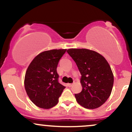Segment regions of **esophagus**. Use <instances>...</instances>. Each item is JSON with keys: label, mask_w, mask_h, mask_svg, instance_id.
Segmentation results:
<instances>
[{"label": "esophagus", "mask_w": 132, "mask_h": 132, "mask_svg": "<svg viewBox=\"0 0 132 132\" xmlns=\"http://www.w3.org/2000/svg\"><path fill=\"white\" fill-rule=\"evenodd\" d=\"M72 86V84H68V87H71Z\"/></svg>", "instance_id": "esophagus-1"}]
</instances>
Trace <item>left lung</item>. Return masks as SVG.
I'll list each match as a JSON object with an SVG mask.
<instances>
[{
	"instance_id": "1",
	"label": "left lung",
	"mask_w": 132,
	"mask_h": 132,
	"mask_svg": "<svg viewBox=\"0 0 132 132\" xmlns=\"http://www.w3.org/2000/svg\"><path fill=\"white\" fill-rule=\"evenodd\" d=\"M68 53L76 63L81 75L82 89L76 94L77 102L84 108L94 109L109 97L113 84V75L105 57L94 51L71 48Z\"/></svg>"
}]
</instances>
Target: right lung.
<instances>
[{"mask_svg":"<svg viewBox=\"0 0 132 132\" xmlns=\"http://www.w3.org/2000/svg\"><path fill=\"white\" fill-rule=\"evenodd\" d=\"M66 49L41 53L28 66L25 73V88L33 104L43 109H50L57 104L65 88L58 82L57 66Z\"/></svg>","mask_w":132,"mask_h":132,"instance_id":"add662e5","label":"right lung"}]
</instances>
